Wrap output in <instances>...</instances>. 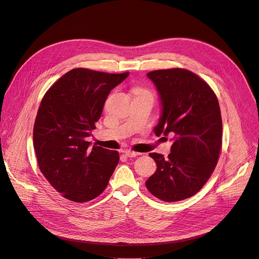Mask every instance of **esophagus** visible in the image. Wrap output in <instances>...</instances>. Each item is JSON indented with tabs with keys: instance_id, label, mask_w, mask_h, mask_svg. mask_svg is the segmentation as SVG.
I'll return each instance as SVG.
<instances>
[{
	"instance_id": "34e87169",
	"label": "esophagus",
	"mask_w": 259,
	"mask_h": 259,
	"mask_svg": "<svg viewBox=\"0 0 259 259\" xmlns=\"http://www.w3.org/2000/svg\"><path fill=\"white\" fill-rule=\"evenodd\" d=\"M122 152H124L126 154V156H128V157H135V156H139L141 154L139 152H134V151H131V150H125Z\"/></svg>"
}]
</instances>
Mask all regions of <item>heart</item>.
<instances>
[{
    "mask_svg": "<svg viewBox=\"0 0 259 259\" xmlns=\"http://www.w3.org/2000/svg\"><path fill=\"white\" fill-rule=\"evenodd\" d=\"M145 92H148V91H146L145 89H142V88H137V89H135V93H137V94L138 93H145Z\"/></svg>",
    "mask_w": 259,
    "mask_h": 259,
    "instance_id": "heart-1",
    "label": "heart"
}]
</instances>
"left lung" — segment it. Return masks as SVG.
Masks as SVG:
<instances>
[{
	"mask_svg": "<svg viewBox=\"0 0 259 259\" xmlns=\"http://www.w3.org/2000/svg\"><path fill=\"white\" fill-rule=\"evenodd\" d=\"M159 94L161 116L154 132L173 134L167 158L150 153L156 171L146 182L152 195L164 201H180L196 194L213 173L223 144L219 101L197 74L183 68L147 73Z\"/></svg>",
	"mask_w": 259,
	"mask_h": 259,
	"instance_id": "1",
	"label": "left lung"
}]
</instances>
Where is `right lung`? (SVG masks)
Returning a JSON list of instances; mask_svg holds the SVG:
<instances>
[{"label":"right lung","mask_w":259,"mask_h":259,"mask_svg":"<svg viewBox=\"0 0 259 259\" xmlns=\"http://www.w3.org/2000/svg\"><path fill=\"white\" fill-rule=\"evenodd\" d=\"M128 75L75 68L45 93L34 121L33 147L40 172L63 197L86 202L106 189L118 152L90 147L87 138L109 93Z\"/></svg>","instance_id":"1"}]
</instances>
